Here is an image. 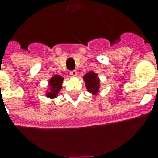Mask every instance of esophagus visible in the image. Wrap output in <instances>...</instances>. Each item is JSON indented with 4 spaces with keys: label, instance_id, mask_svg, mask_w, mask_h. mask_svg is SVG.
<instances>
[{
    "label": "esophagus",
    "instance_id": "obj_1",
    "mask_svg": "<svg viewBox=\"0 0 158 158\" xmlns=\"http://www.w3.org/2000/svg\"><path fill=\"white\" fill-rule=\"evenodd\" d=\"M70 74L72 76H73V77H74V76H77V71H76V70H73V71L70 72Z\"/></svg>",
    "mask_w": 158,
    "mask_h": 158
}]
</instances>
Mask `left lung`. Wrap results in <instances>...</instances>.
I'll return each instance as SVG.
<instances>
[{"instance_id":"1","label":"left lung","mask_w":158,"mask_h":158,"mask_svg":"<svg viewBox=\"0 0 158 158\" xmlns=\"http://www.w3.org/2000/svg\"><path fill=\"white\" fill-rule=\"evenodd\" d=\"M84 80L85 82V86L87 90L89 93H92L95 96L99 92L100 79L97 77V73L95 72H89L84 76Z\"/></svg>"}]
</instances>
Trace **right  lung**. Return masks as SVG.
<instances>
[{"mask_svg":"<svg viewBox=\"0 0 158 158\" xmlns=\"http://www.w3.org/2000/svg\"><path fill=\"white\" fill-rule=\"evenodd\" d=\"M64 78H62L60 75H54L52 79L49 80V89L45 93V96L54 99L58 96L59 91L62 89V85L63 82Z\"/></svg>","mask_w":158,"mask_h":158,"instance_id":"add662e5","label":"right lung"}]
</instances>
